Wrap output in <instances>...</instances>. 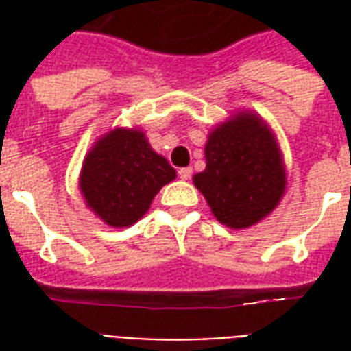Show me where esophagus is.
<instances>
[{"label":"esophagus","instance_id":"obj_1","mask_svg":"<svg viewBox=\"0 0 351 351\" xmlns=\"http://www.w3.org/2000/svg\"><path fill=\"white\" fill-rule=\"evenodd\" d=\"M191 175H193L191 167H180V169H178V176H180L182 180H189Z\"/></svg>","mask_w":351,"mask_h":351}]
</instances>
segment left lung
<instances>
[{
    "label": "left lung",
    "mask_w": 351,
    "mask_h": 351,
    "mask_svg": "<svg viewBox=\"0 0 351 351\" xmlns=\"http://www.w3.org/2000/svg\"><path fill=\"white\" fill-rule=\"evenodd\" d=\"M213 215L240 230L269 215L286 187L282 160L266 123L240 112L206 143V169L193 176Z\"/></svg>",
    "instance_id": "1"
}]
</instances>
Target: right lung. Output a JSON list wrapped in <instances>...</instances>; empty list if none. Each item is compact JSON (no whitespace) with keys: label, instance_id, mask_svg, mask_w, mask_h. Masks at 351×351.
I'll list each match as a JSON object with an SVG mask.
<instances>
[{"label":"right lung","instance_id":"add662e5","mask_svg":"<svg viewBox=\"0 0 351 351\" xmlns=\"http://www.w3.org/2000/svg\"><path fill=\"white\" fill-rule=\"evenodd\" d=\"M176 171L151 149L143 132L114 129L96 142L84 162L80 189L106 224L127 228L142 219Z\"/></svg>","mask_w":351,"mask_h":351}]
</instances>
